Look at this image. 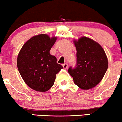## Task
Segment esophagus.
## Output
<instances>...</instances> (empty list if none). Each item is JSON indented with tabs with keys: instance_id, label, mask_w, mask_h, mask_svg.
<instances>
[{
	"instance_id": "1",
	"label": "esophagus",
	"mask_w": 122,
	"mask_h": 122,
	"mask_svg": "<svg viewBox=\"0 0 122 122\" xmlns=\"http://www.w3.org/2000/svg\"><path fill=\"white\" fill-rule=\"evenodd\" d=\"M62 66H63L64 68H65V69L67 68H68V64H67V63H64V64H62Z\"/></svg>"
}]
</instances>
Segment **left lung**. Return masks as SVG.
I'll return each mask as SVG.
<instances>
[{
  "label": "left lung",
  "instance_id": "left-lung-1",
  "mask_svg": "<svg viewBox=\"0 0 122 122\" xmlns=\"http://www.w3.org/2000/svg\"><path fill=\"white\" fill-rule=\"evenodd\" d=\"M75 42L76 65L68 69L75 85L82 89L93 88L101 82L108 67L106 54L98 43L83 37Z\"/></svg>",
  "mask_w": 122,
  "mask_h": 122
}]
</instances>
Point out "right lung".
Here are the masks:
<instances>
[{"instance_id":"right-lung-1","label":"right lung","mask_w":122,"mask_h":122,"mask_svg":"<svg viewBox=\"0 0 122 122\" xmlns=\"http://www.w3.org/2000/svg\"><path fill=\"white\" fill-rule=\"evenodd\" d=\"M57 38L40 34L23 45L17 57L18 70L25 84L34 90L46 92L54 83L56 74L62 68L50 54Z\"/></svg>"}]
</instances>
